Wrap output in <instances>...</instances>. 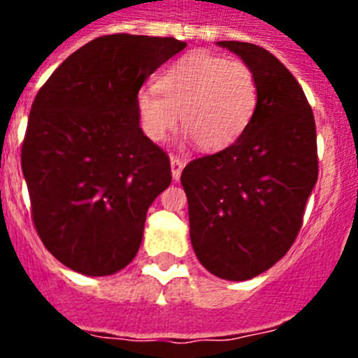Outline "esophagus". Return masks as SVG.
<instances>
[{
  "mask_svg": "<svg viewBox=\"0 0 358 358\" xmlns=\"http://www.w3.org/2000/svg\"><path fill=\"white\" fill-rule=\"evenodd\" d=\"M170 163H172V177L176 179V181H179L182 169H185V159H182V157H179V156H172Z\"/></svg>",
  "mask_w": 358,
  "mask_h": 358,
  "instance_id": "34e87169",
  "label": "esophagus"
}]
</instances>
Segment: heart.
I'll return each mask as SVG.
<instances>
[{
	"label": "heart",
	"instance_id": "heart-1",
	"mask_svg": "<svg viewBox=\"0 0 358 358\" xmlns=\"http://www.w3.org/2000/svg\"><path fill=\"white\" fill-rule=\"evenodd\" d=\"M258 80L245 62L194 52L164 69L156 87L138 94L141 129L164 141L179 118L202 150H222L249 127L258 107Z\"/></svg>",
	"mask_w": 358,
	"mask_h": 358
}]
</instances>
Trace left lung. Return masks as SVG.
Returning a JSON list of instances; mask_svg holds the SVG:
<instances>
[{
    "label": "left lung",
    "mask_w": 358,
    "mask_h": 358,
    "mask_svg": "<svg viewBox=\"0 0 358 358\" xmlns=\"http://www.w3.org/2000/svg\"><path fill=\"white\" fill-rule=\"evenodd\" d=\"M218 44L255 71L258 107L235 143L189 161L181 182L199 262L222 280L243 281L292 248L317 182V136L301 85L273 53L251 43Z\"/></svg>",
    "instance_id": "left-lung-1"
}]
</instances>
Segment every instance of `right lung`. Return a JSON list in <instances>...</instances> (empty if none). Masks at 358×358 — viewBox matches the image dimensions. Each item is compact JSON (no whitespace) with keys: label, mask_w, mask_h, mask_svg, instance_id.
<instances>
[{"label":"right lung","mask_w":358,"mask_h":358,"mask_svg":"<svg viewBox=\"0 0 358 358\" xmlns=\"http://www.w3.org/2000/svg\"><path fill=\"white\" fill-rule=\"evenodd\" d=\"M186 43L115 34L66 59L31 103L21 169L37 235L57 260L107 276L140 249L170 157L140 127L138 93Z\"/></svg>","instance_id":"1"}]
</instances>
